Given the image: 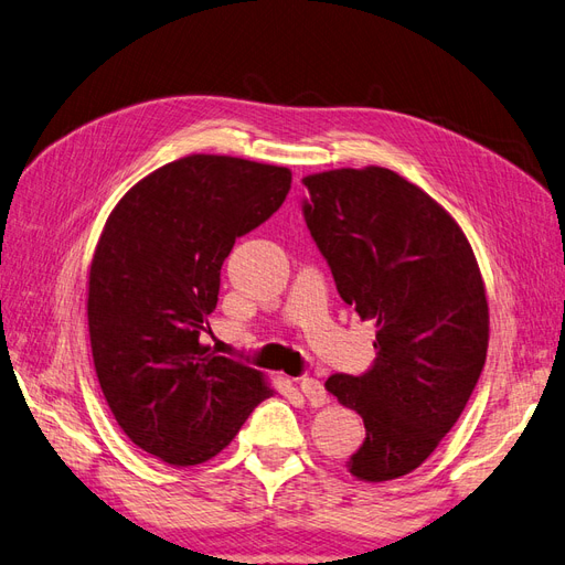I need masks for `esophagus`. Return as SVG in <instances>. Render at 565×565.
Returning a JSON list of instances; mask_svg holds the SVG:
<instances>
[{
  "label": "esophagus",
  "mask_w": 565,
  "mask_h": 565,
  "mask_svg": "<svg viewBox=\"0 0 565 565\" xmlns=\"http://www.w3.org/2000/svg\"><path fill=\"white\" fill-rule=\"evenodd\" d=\"M299 388L306 396V401H309L313 407H320V405L328 403V391H324L322 382H318L313 377H301Z\"/></svg>",
  "instance_id": "esophagus-1"
}]
</instances>
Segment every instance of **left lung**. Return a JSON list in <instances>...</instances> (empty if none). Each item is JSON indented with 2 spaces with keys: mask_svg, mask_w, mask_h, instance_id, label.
I'll return each instance as SVG.
<instances>
[{
  "mask_svg": "<svg viewBox=\"0 0 565 565\" xmlns=\"http://www.w3.org/2000/svg\"><path fill=\"white\" fill-rule=\"evenodd\" d=\"M303 185L306 226L339 297L377 324L372 367L324 382L365 424L349 471L393 481L438 448L481 377L490 337L481 268L457 221L391 169H330Z\"/></svg>",
  "mask_w": 565,
  "mask_h": 565,
  "instance_id": "left-lung-1",
  "label": "left lung"
}]
</instances>
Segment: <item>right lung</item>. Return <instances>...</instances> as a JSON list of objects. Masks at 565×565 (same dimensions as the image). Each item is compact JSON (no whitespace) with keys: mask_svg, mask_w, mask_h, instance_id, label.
I'll list each match as a JSON object with an SVG mask.
<instances>
[{"mask_svg":"<svg viewBox=\"0 0 565 565\" xmlns=\"http://www.w3.org/2000/svg\"><path fill=\"white\" fill-rule=\"evenodd\" d=\"M287 167L188 156L115 204L89 268V339L100 391L134 446L172 467L224 450L273 396L264 372L200 344L221 266L280 210Z\"/></svg>","mask_w":565,"mask_h":565,"instance_id":"1","label":"right lung"}]
</instances>
